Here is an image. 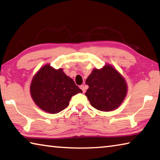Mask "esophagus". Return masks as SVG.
Wrapping results in <instances>:
<instances>
[{"mask_svg": "<svg viewBox=\"0 0 160 160\" xmlns=\"http://www.w3.org/2000/svg\"><path fill=\"white\" fill-rule=\"evenodd\" d=\"M80 88L82 90L83 92H85V85H80Z\"/></svg>", "mask_w": 160, "mask_h": 160, "instance_id": "esophagus-1", "label": "esophagus"}]
</instances>
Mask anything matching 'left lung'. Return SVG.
<instances>
[{
    "label": "left lung",
    "instance_id": "1",
    "mask_svg": "<svg viewBox=\"0 0 160 160\" xmlns=\"http://www.w3.org/2000/svg\"><path fill=\"white\" fill-rule=\"evenodd\" d=\"M85 83L89 86L85 95L91 105L103 112L117 109L127 94L126 80L110 65H106L102 69L94 68Z\"/></svg>",
    "mask_w": 160,
    "mask_h": 160
}]
</instances>
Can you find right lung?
<instances>
[{"instance_id":"1","label":"right lung","mask_w":160,"mask_h":160,"mask_svg":"<svg viewBox=\"0 0 160 160\" xmlns=\"http://www.w3.org/2000/svg\"><path fill=\"white\" fill-rule=\"evenodd\" d=\"M82 91L63 69H54L49 64L39 69L32 78V98L40 109L50 113H57L69 105L71 97Z\"/></svg>"}]
</instances>
